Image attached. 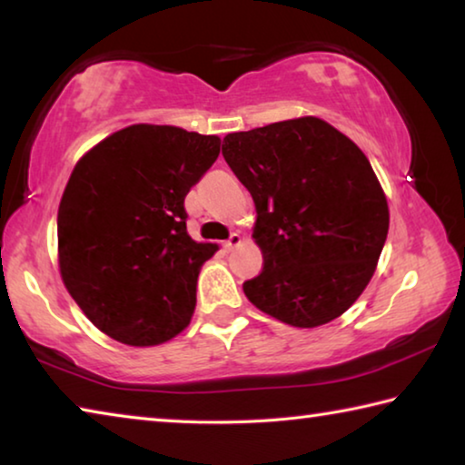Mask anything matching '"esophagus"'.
I'll list each match as a JSON object with an SVG mask.
<instances>
[{"label": "esophagus", "mask_w": 465, "mask_h": 465, "mask_svg": "<svg viewBox=\"0 0 465 465\" xmlns=\"http://www.w3.org/2000/svg\"><path fill=\"white\" fill-rule=\"evenodd\" d=\"M240 243H242V235L238 232H233L230 238H227V242L223 243V246H225V250H233L235 246H240Z\"/></svg>", "instance_id": "obj_1"}]
</instances>
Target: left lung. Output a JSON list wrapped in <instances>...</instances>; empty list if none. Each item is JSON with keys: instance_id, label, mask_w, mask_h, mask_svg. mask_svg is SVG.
I'll return each instance as SVG.
<instances>
[{"instance_id": "1", "label": "left lung", "mask_w": 465, "mask_h": 465, "mask_svg": "<svg viewBox=\"0 0 465 465\" xmlns=\"http://www.w3.org/2000/svg\"><path fill=\"white\" fill-rule=\"evenodd\" d=\"M222 149L254 199L252 238L264 258L243 293L295 328L342 316L371 281L390 227L367 155L316 116L230 133Z\"/></svg>"}]
</instances>
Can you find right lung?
Masks as SVG:
<instances>
[{"label":"right lung","mask_w":465,"mask_h":465,"mask_svg":"<svg viewBox=\"0 0 465 465\" xmlns=\"http://www.w3.org/2000/svg\"><path fill=\"white\" fill-rule=\"evenodd\" d=\"M219 147L217 135L131 124L75 163L59 203V271L114 341L153 346L191 324L201 266L219 248L188 235L184 196Z\"/></svg>","instance_id":"obj_1"}]
</instances>
